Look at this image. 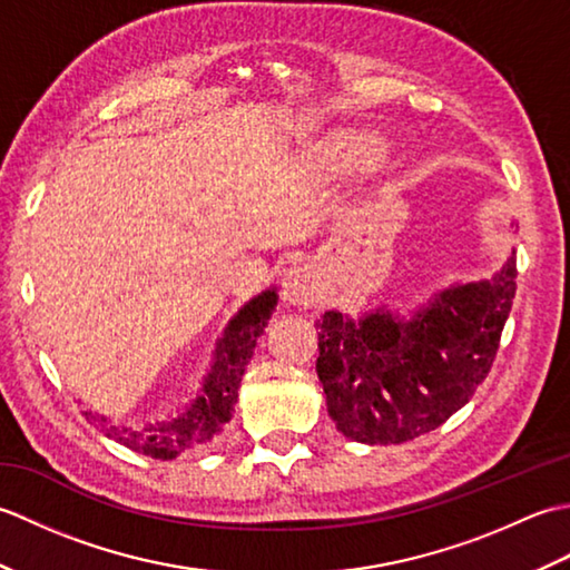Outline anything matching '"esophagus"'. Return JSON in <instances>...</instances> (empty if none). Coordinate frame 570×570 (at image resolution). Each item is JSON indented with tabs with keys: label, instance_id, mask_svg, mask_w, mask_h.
<instances>
[{
	"label": "esophagus",
	"instance_id": "1",
	"mask_svg": "<svg viewBox=\"0 0 570 570\" xmlns=\"http://www.w3.org/2000/svg\"><path fill=\"white\" fill-rule=\"evenodd\" d=\"M282 294L286 304L298 306V308H308L316 304L318 282H316V272L311 269V264L298 262L284 274Z\"/></svg>",
	"mask_w": 570,
	"mask_h": 570
}]
</instances>
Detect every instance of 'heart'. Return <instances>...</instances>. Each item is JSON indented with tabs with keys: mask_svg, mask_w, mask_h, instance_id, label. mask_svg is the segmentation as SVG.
Segmentation results:
<instances>
[{
	"mask_svg": "<svg viewBox=\"0 0 570 570\" xmlns=\"http://www.w3.org/2000/svg\"><path fill=\"white\" fill-rule=\"evenodd\" d=\"M384 141L372 131L343 129L325 137L316 147V161L328 171H345V168L365 166L377 159Z\"/></svg>",
	"mask_w": 570,
	"mask_h": 570,
	"instance_id": "1",
	"label": "heart"
}]
</instances>
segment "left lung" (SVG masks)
I'll return each instance as SVG.
<instances>
[{"mask_svg":"<svg viewBox=\"0 0 570 570\" xmlns=\"http://www.w3.org/2000/svg\"><path fill=\"white\" fill-rule=\"evenodd\" d=\"M514 292L510 257L490 282L443 288L406 321L386 308L323 313L316 372L337 431L390 445L439 429L488 377Z\"/></svg>","mask_w":570,"mask_h":570,"instance_id":"1","label":"left lung"}]
</instances>
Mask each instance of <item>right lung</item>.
Here are the masks:
<instances>
[{"label": "right lung", "mask_w": 570, "mask_h": 570, "mask_svg": "<svg viewBox=\"0 0 570 570\" xmlns=\"http://www.w3.org/2000/svg\"><path fill=\"white\" fill-rule=\"evenodd\" d=\"M276 298V288H269V292L252 298L229 321L225 335L217 341L213 367L203 382L200 396L193 399V404L186 406V411H178L168 421H156L144 429L115 426L105 416H92L88 411H85V416L107 439L122 443L141 455L159 460H174L180 453L196 451V448L210 443L223 431L225 423L233 419L242 374H245L247 362L252 360L254 347H257V337L264 333L266 323L272 318Z\"/></svg>", "instance_id": "right-lung-1"}]
</instances>
